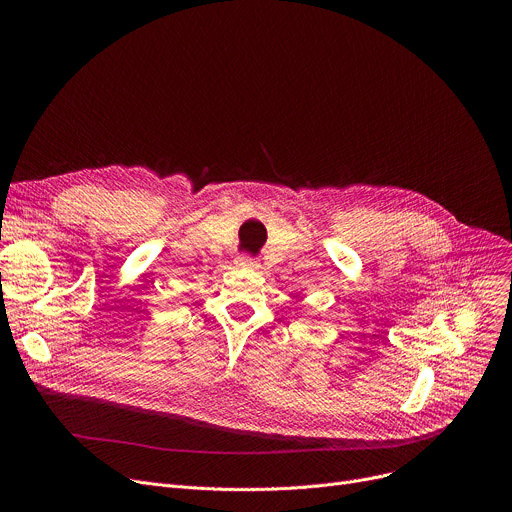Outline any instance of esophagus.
Wrapping results in <instances>:
<instances>
[{
    "label": "esophagus",
    "mask_w": 512,
    "mask_h": 512,
    "mask_svg": "<svg viewBox=\"0 0 512 512\" xmlns=\"http://www.w3.org/2000/svg\"><path fill=\"white\" fill-rule=\"evenodd\" d=\"M239 263H241V265H245V267H249V269H257V267H259L257 259H255V257H251V255H243V257H239Z\"/></svg>",
    "instance_id": "34e87169"
}]
</instances>
